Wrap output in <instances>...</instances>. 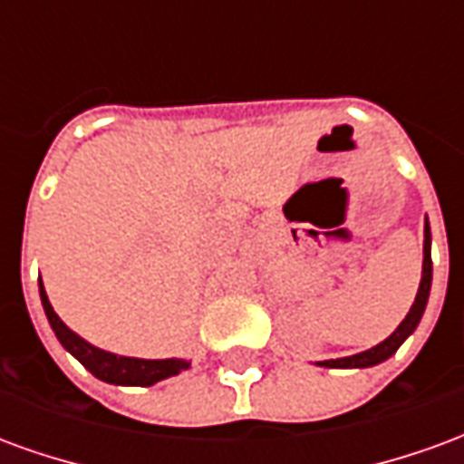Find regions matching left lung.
I'll return each mask as SVG.
<instances>
[{
  "mask_svg": "<svg viewBox=\"0 0 464 464\" xmlns=\"http://www.w3.org/2000/svg\"><path fill=\"white\" fill-rule=\"evenodd\" d=\"M430 283H432V258H430V226L425 223V261H422V281H420L418 295H415V303L412 308L405 315V321L400 323L398 331L392 333L390 338L375 345V348L362 350L358 355H350V358H338V360H323V368H370V365H378L382 360H388L395 350L402 345V341L408 338L410 333L418 328L420 318L425 313V305H428L430 295Z\"/></svg>",
  "mask_w": 464,
  "mask_h": 464,
  "instance_id": "1",
  "label": "left lung"
}]
</instances>
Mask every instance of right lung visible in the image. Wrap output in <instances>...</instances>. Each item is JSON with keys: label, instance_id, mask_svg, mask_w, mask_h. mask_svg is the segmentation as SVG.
I'll return each mask as SVG.
<instances>
[{"label": "right lung", "instance_id": "1", "mask_svg": "<svg viewBox=\"0 0 464 464\" xmlns=\"http://www.w3.org/2000/svg\"><path fill=\"white\" fill-rule=\"evenodd\" d=\"M39 293H42V305H44L46 318L54 328L56 338L64 345L72 355H74L82 365H84L92 375H96L104 382H111V385H153L163 378H171V375H179L183 370H188V362L186 360H141V358H123V355H114V353H106V350H99L94 345H89L86 341H82L76 333H72L66 328L62 318L56 315L52 303L46 298L44 285L39 281Z\"/></svg>", "mask_w": 464, "mask_h": 464}]
</instances>
